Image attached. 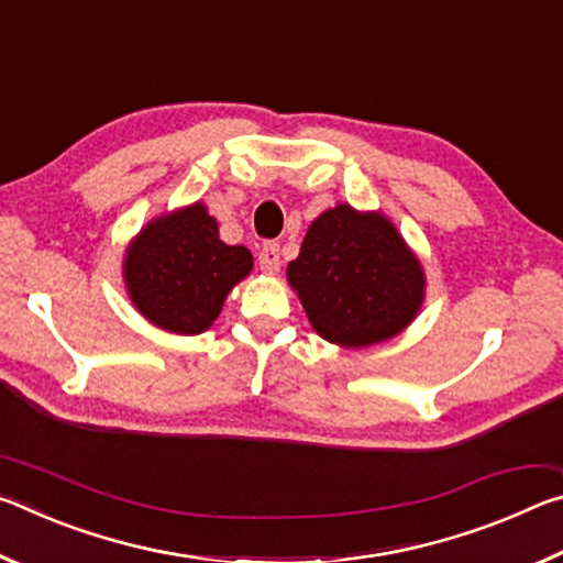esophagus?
<instances>
[{"label":"esophagus","instance_id":"1","mask_svg":"<svg viewBox=\"0 0 563 563\" xmlns=\"http://www.w3.org/2000/svg\"><path fill=\"white\" fill-rule=\"evenodd\" d=\"M258 265L263 273L275 275L280 271V245L278 243H265L258 253Z\"/></svg>","mask_w":563,"mask_h":563}]
</instances>
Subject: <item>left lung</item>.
I'll use <instances>...</instances> for the list:
<instances>
[{"instance_id":"left-lung-1","label":"left lung","mask_w":563,"mask_h":563,"mask_svg":"<svg viewBox=\"0 0 563 563\" xmlns=\"http://www.w3.org/2000/svg\"><path fill=\"white\" fill-rule=\"evenodd\" d=\"M288 283L312 330L347 350L397 338L419 316L427 290L422 263L397 225L350 203L310 223L288 263Z\"/></svg>"}]
</instances>
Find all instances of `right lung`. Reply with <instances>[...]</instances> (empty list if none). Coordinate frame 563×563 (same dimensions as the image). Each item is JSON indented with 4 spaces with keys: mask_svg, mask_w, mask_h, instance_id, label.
<instances>
[{
    "mask_svg": "<svg viewBox=\"0 0 563 563\" xmlns=\"http://www.w3.org/2000/svg\"><path fill=\"white\" fill-rule=\"evenodd\" d=\"M253 271L245 245H225L203 201L166 211L141 228L123 253L131 305L174 335H201Z\"/></svg>",
    "mask_w": 563,
    "mask_h": 563,
    "instance_id": "right-lung-1",
    "label": "right lung"
}]
</instances>
